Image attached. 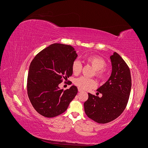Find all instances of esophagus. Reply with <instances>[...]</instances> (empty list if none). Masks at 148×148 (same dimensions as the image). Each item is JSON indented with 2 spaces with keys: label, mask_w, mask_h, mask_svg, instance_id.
Masks as SVG:
<instances>
[{
  "label": "esophagus",
  "mask_w": 148,
  "mask_h": 148,
  "mask_svg": "<svg viewBox=\"0 0 148 148\" xmlns=\"http://www.w3.org/2000/svg\"><path fill=\"white\" fill-rule=\"evenodd\" d=\"M78 91H79V92H82V91H83L82 89H81L80 88H78Z\"/></svg>",
  "instance_id": "1"
}]
</instances>
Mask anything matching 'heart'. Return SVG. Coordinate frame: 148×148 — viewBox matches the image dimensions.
I'll use <instances>...</instances> for the list:
<instances>
[{"instance_id":"b5f03b06","label":"heart","mask_w":148,"mask_h":148,"mask_svg":"<svg viewBox=\"0 0 148 148\" xmlns=\"http://www.w3.org/2000/svg\"><path fill=\"white\" fill-rule=\"evenodd\" d=\"M87 61L96 70L95 73L99 78L104 77V69L106 66V61L102 57L96 56H89L87 58ZM82 70V64L79 60H75L71 65V70L75 75H78ZM75 84L79 88L87 90V89L95 88L96 82L92 78L85 77H80L75 80Z\"/></svg>"}]
</instances>
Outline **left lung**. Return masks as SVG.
Instances as JSON below:
<instances>
[{"label": "left lung", "mask_w": 148, "mask_h": 148, "mask_svg": "<svg viewBox=\"0 0 148 148\" xmlns=\"http://www.w3.org/2000/svg\"><path fill=\"white\" fill-rule=\"evenodd\" d=\"M110 59V77L97 89L102 97L88 93V99L84 103L86 115L99 123H109L119 117L127 106L131 91V74L127 64L117 52Z\"/></svg>", "instance_id": "left-lung-1"}]
</instances>
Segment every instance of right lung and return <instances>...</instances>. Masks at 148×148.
I'll return each instance as SVG.
<instances>
[{
  "label": "right lung",
  "mask_w": 148,
  "mask_h": 148,
  "mask_svg": "<svg viewBox=\"0 0 148 148\" xmlns=\"http://www.w3.org/2000/svg\"><path fill=\"white\" fill-rule=\"evenodd\" d=\"M78 55L73 47L54 43L44 49L31 62L27 79L31 104L44 117L51 118L67 109L78 92L75 86L66 90L59 85L72 75L71 65Z\"/></svg>",
  "instance_id": "1"
}]
</instances>
